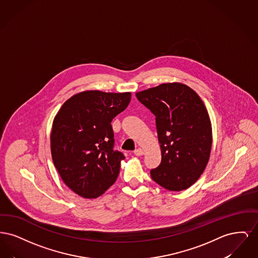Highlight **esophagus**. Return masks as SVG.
I'll return each instance as SVG.
<instances>
[{"mask_svg": "<svg viewBox=\"0 0 258 258\" xmlns=\"http://www.w3.org/2000/svg\"><path fill=\"white\" fill-rule=\"evenodd\" d=\"M143 154H144V151H143L142 148H138V149H136L135 151V156H142Z\"/></svg>", "mask_w": 258, "mask_h": 258, "instance_id": "obj_1", "label": "esophagus"}]
</instances>
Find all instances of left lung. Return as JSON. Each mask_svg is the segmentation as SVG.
<instances>
[{
  "label": "left lung",
  "mask_w": 258,
  "mask_h": 258,
  "mask_svg": "<svg viewBox=\"0 0 258 258\" xmlns=\"http://www.w3.org/2000/svg\"><path fill=\"white\" fill-rule=\"evenodd\" d=\"M135 95L156 116L161 162L150 172L152 179L171 191L188 188L205 170L212 149L205 104L180 82L162 83Z\"/></svg>",
  "instance_id": "obj_1"
}]
</instances>
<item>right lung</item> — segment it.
<instances>
[{
    "label": "right lung",
    "mask_w": 258,
    "mask_h": 258,
    "mask_svg": "<svg viewBox=\"0 0 258 258\" xmlns=\"http://www.w3.org/2000/svg\"><path fill=\"white\" fill-rule=\"evenodd\" d=\"M131 98L130 92L84 91L56 114L50 135L52 160L62 182L79 197L97 198L115 183L124 157L113 150L111 121Z\"/></svg>",
    "instance_id": "right-lung-1"
}]
</instances>
